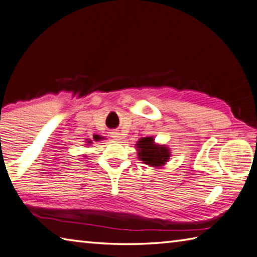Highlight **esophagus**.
<instances>
[{"label": "esophagus", "mask_w": 257, "mask_h": 257, "mask_svg": "<svg viewBox=\"0 0 257 257\" xmlns=\"http://www.w3.org/2000/svg\"><path fill=\"white\" fill-rule=\"evenodd\" d=\"M110 137L112 139H115V140H119V139L121 138V134L119 132H116V131H112L110 132Z\"/></svg>", "instance_id": "esophagus-1"}]
</instances>
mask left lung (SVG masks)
Segmentation results:
<instances>
[{
  "label": "left lung",
  "instance_id": "left-lung-1",
  "mask_svg": "<svg viewBox=\"0 0 257 257\" xmlns=\"http://www.w3.org/2000/svg\"><path fill=\"white\" fill-rule=\"evenodd\" d=\"M155 140L152 138H142L137 143L139 158L143 163L152 166V167H159L166 164L169 159V150L165 146L155 145Z\"/></svg>",
  "mask_w": 257,
  "mask_h": 257
}]
</instances>
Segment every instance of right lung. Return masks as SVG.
<instances>
[{
  "instance_id": "add662e5",
  "label": "right lung",
  "mask_w": 257,
  "mask_h": 257,
  "mask_svg": "<svg viewBox=\"0 0 257 257\" xmlns=\"http://www.w3.org/2000/svg\"><path fill=\"white\" fill-rule=\"evenodd\" d=\"M94 140H100V138H99V137H97V136H96V139H94Z\"/></svg>"
}]
</instances>
